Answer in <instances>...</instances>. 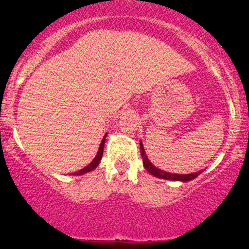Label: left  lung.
Here are the masks:
<instances>
[{"label": "left lung", "instance_id": "obj_1", "mask_svg": "<svg viewBox=\"0 0 249 249\" xmlns=\"http://www.w3.org/2000/svg\"><path fill=\"white\" fill-rule=\"evenodd\" d=\"M140 147H141V156H142V158H143L142 160H143L144 168L147 169V172L151 173V175L155 176V177L162 178V179H169V181L188 182V181H192V179H195L196 177H198V176L202 173V171H198V172H195V173H188V175H178V173L166 172V171H163V169L157 168L155 164L151 163V160H148V157H147V155H146V152H144L142 142H140Z\"/></svg>", "mask_w": 249, "mask_h": 249}]
</instances>
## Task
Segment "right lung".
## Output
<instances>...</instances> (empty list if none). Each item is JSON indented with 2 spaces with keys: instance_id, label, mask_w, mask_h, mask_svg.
I'll use <instances>...</instances> for the list:
<instances>
[{
  "instance_id": "obj_1",
  "label": "right lung",
  "mask_w": 249,
  "mask_h": 249,
  "mask_svg": "<svg viewBox=\"0 0 249 249\" xmlns=\"http://www.w3.org/2000/svg\"><path fill=\"white\" fill-rule=\"evenodd\" d=\"M106 137H107V133L105 135V137L102 138V141H101V144H100V148H98V152L97 155H96V157L93 158V160H92L91 163L89 164L87 167H85V168L80 169V171H77V172L73 173V176H81V175H85V173L87 172H91V171H93L96 167L100 164L101 160H102V155H103V147H105V142H106Z\"/></svg>"
}]
</instances>
